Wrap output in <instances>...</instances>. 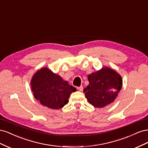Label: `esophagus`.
Here are the masks:
<instances>
[{"mask_svg":"<svg viewBox=\"0 0 148 148\" xmlns=\"http://www.w3.org/2000/svg\"><path fill=\"white\" fill-rule=\"evenodd\" d=\"M77 89L79 91H82L83 89V88L82 86H80L79 87H78L77 88Z\"/></svg>","mask_w":148,"mask_h":148,"instance_id":"34e87169","label":"esophagus"}]
</instances>
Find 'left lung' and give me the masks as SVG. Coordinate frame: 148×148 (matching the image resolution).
Wrapping results in <instances>:
<instances>
[{
  "instance_id": "obj_1",
  "label": "left lung",
  "mask_w": 148,
  "mask_h": 148,
  "mask_svg": "<svg viewBox=\"0 0 148 148\" xmlns=\"http://www.w3.org/2000/svg\"><path fill=\"white\" fill-rule=\"evenodd\" d=\"M88 86L84 89L85 97L95 107H104L114 102L122 86V79L116 71L103 67L88 77Z\"/></svg>"
}]
</instances>
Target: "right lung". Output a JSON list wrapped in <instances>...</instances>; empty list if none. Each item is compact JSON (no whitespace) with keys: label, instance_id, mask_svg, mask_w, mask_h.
<instances>
[{"label":"right lung","instance_id":"1","mask_svg":"<svg viewBox=\"0 0 148 148\" xmlns=\"http://www.w3.org/2000/svg\"><path fill=\"white\" fill-rule=\"evenodd\" d=\"M31 86L34 97L41 104L52 109H59L69 102L75 88L47 68L38 70L31 79Z\"/></svg>","mask_w":148,"mask_h":148}]
</instances>
